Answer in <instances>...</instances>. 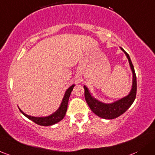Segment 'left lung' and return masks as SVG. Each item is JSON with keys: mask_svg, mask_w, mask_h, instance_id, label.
I'll return each mask as SVG.
<instances>
[{"mask_svg": "<svg viewBox=\"0 0 155 155\" xmlns=\"http://www.w3.org/2000/svg\"><path fill=\"white\" fill-rule=\"evenodd\" d=\"M121 48V50L126 55L128 61H129L130 67H131V69L133 73L132 88H131L130 94L127 97L120 99V100L117 101V102H114L110 104H105L102 103V102H99V101L94 99L91 95L90 92L88 91V89L85 86H84V97H85L86 102H87L88 106L90 107L91 110L98 117H102L103 119H107V120L115 119L117 117H120V115L123 114V113H125L129 108L130 106L132 105L134 101L135 98H136L137 77L136 73H135L134 71V68L133 64L131 62V58H130L128 53L123 48Z\"/></svg>", "mask_w": 155, "mask_h": 155, "instance_id": "obj_1", "label": "left lung"}]
</instances>
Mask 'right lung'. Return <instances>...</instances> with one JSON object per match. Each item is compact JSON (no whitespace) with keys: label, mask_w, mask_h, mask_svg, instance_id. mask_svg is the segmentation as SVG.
I'll return each instance as SVG.
<instances>
[{"label":"right lung","mask_w":155,"mask_h":155,"mask_svg":"<svg viewBox=\"0 0 155 155\" xmlns=\"http://www.w3.org/2000/svg\"><path fill=\"white\" fill-rule=\"evenodd\" d=\"M73 87H74V84L71 85L68 90L66 91L64 94V98L62 99V102H61V105H60L59 108L55 112L54 114H51L50 116L46 117H31L29 115L26 114L24 112L19 108L20 111L26 117H27L28 119H30V120L33 121L34 123H36V124L43 125V126H49V125H54L56 123H58L59 121H61L65 116V114H66L67 108H68V100H69V97L71 96V91H73Z\"/></svg>","instance_id":"add662e5"}]
</instances>
